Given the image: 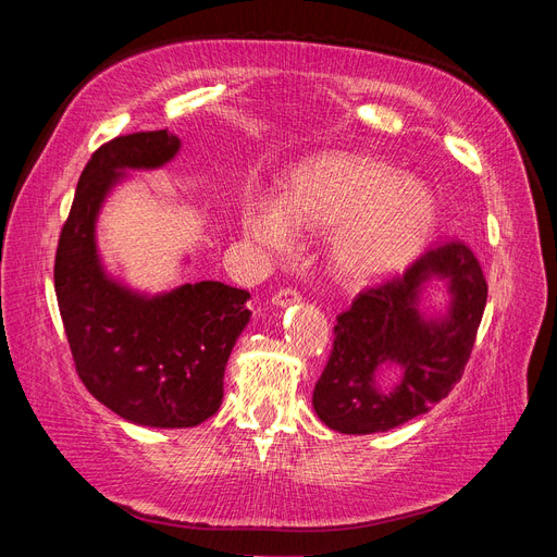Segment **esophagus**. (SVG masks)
Here are the masks:
<instances>
[{
  "label": "esophagus",
  "mask_w": 557,
  "mask_h": 557,
  "mask_svg": "<svg viewBox=\"0 0 557 557\" xmlns=\"http://www.w3.org/2000/svg\"><path fill=\"white\" fill-rule=\"evenodd\" d=\"M299 301H301V297H299V293L293 290V288H285V290H281V293H276V295L272 297V305H274V307H281V309L299 305Z\"/></svg>",
  "instance_id": "1"
}]
</instances>
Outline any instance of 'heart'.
Masks as SVG:
<instances>
[{
  "mask_svg": "<svg viewBox=\"0 0 557 557\" xmlns=\"http://www.w3.org/2000/svg\"><path fill=\"white\" fill-rule=\"evenodd\" d=\"M440 223L430 185L364 153L334 150L288 176L281 199L252 197L244 232L269 250L293 244V225L330 232L327 262L336 278L367 285L399 274L428 248Z\"/></svg>",
  "mask_w": 557,
  "mask_h": 557,
  "instance_id": "b5f03b06",
  "label": "heart"
}]
</instances>
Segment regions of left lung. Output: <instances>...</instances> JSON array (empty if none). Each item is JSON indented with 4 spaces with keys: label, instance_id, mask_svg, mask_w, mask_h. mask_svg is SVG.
<instances>
[{
    "label": "left lung",
    "instance_id": "8db88e82",
    "mask_svg": "<svg viewBox=\"0 0 557 557\" xmlns=\"http://www.w3.org/2000/svg\"><path fill=\"white\" fill-rule=\"evenodd\" d=\"M434 280L449 301L424 307ZM487 299L481 264L462 242L442 244L399 278L360 293L336 315L313 409L342 434H374L428 413L460 381Z\"/></svg>",
    "mask_w": 557,
    "mask_h": 557
}]
</instances>
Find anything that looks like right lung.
<instances>
[{"label": "right lung", "instance_id": "obj_1", "mask_svg": "<svg viewBox=\"0 0 557 557\" xmlns=\"http://www.w3.org/2000/svg\"><path fill=\"white\" fill-rule=\"evenodd\" d=\"M174 132H137L97 148L83 170L55 256V295L76 372L107 409L141 428H195L223 404L230 352L248 325L246 290L221 281L144 293L107 272L97 218L132 170H160Z\"/></svg>", "mask_w": 557, "mask_h": 557}]
</instances>
